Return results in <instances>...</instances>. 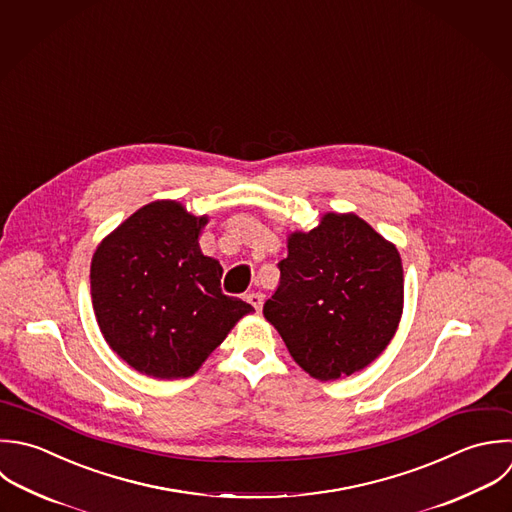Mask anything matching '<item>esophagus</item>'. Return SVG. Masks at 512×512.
I'll return each instance as SVG.
<instances>
[{
  "mask_svg": "<svg viewBox=\"0 0 512 512\" xmlns=\"http://www.w3.org/2000/svg\"><path fill=\"white\" fill-rule=\"evenodd\" d=\"M245 299H247V303H249L251 307H255V311H261V307H263V295H261V293L253 291V293H249Z\"/></svg>",
  "mask_w": 512,
  "mask_h": 512,
  "instance_id": "34e87169",
  "label": "esophagus"
}]
</instances>
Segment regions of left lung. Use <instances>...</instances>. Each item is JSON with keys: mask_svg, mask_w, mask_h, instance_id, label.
Returning <instances> with one entry per match:
<instances>
[{"mask_svg": "<svg viewBox=\"0 0 512 512\" xmlns=\"http://www.w3.org/2000/svg\"><path fill=\"white\" fill-rule=\"evenodd\" d=\"M281 281L263 307L293 361L319 381L371 365L403 315L405 279L397 247L355 213H325L287 237Z\"/></svg>", "mask_w": 512, "mask_h": 512, "instance_id": "left-lung-1", "label": "left lung"}]
</instances>
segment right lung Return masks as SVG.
<instances>
[{
    "label": "right lung",
    "mask_w": 512,
    "mask_h": 512,
    "mask_svg": "<svg viewBox=\"0 0 512 512\" xmlns=\"http://www.w3.org/2000/svg\"><path fill=\"white\" fill-rule=\"evenodd\" d=\"M207 215L173 199L143 205L91 259V301L107 345L153 379H185L255 309L221 293L223 267L203 255Z\"/></svg>",
    "instance_id": "add662e5"
}]
</instances>
